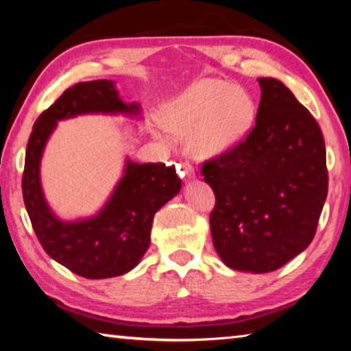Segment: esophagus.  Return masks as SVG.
<instances>
[{"label": "esophagus", "instance_id": "obj_1", "mask_svg": "<svg viewBox=\"0 0 351 351\" xmlns=\"http://www.w3.org/2000/svg\"><path fill=\"white\" fill-rule=\"evenodd\" d=\"M180 175L182 180H192V178H195V170L189 162H181L180 164Z\"/></svg>", "mask_w": 351, "mask_h": 351}]
</instances>
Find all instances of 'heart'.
<instances>
[{
	"mask_svg": "<svg viewBox=\"0 0 351 351\" xmlns=\"http://www.w3.org/2000/svg\"><path fill=\"white\" fill-rule=\"evenodd\" d=\"M255 117L252 99L240 88L204 79L178 97L164 114V127L186 138L195 156L213 158L232 150L246 138Z\"/></svg>",
	"mask_w": 351,
	"mask_h": 351,
	"instance_id": "1",
	"label": "heart"
}]
</instances>
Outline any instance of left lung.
<instances>
[{
    "label": "left lung",
    "instance_id": "1",
    "mask_svg": "<svg viewBox=\"0 0 351 351\" xmlns=\"http://www.w3.org/2000/svg\"><path fill=\"white\" fill-rule=\"evenodd\" d=\"M255 125L232 150L206 161L215 193L212 240L229 268L261 274L310 246L328 192L319 123L280 80L258 79Z\"/></svg>",
    "mask_w": 351,
    "mask_h": 351
}]
</instances>
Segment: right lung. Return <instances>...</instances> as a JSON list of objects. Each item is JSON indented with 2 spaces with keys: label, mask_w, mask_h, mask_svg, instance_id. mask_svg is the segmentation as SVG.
<instances>
[{
  "label": "right lung",
  "mask_w": 351,
  "mask_h": 351,
  "mask_svg": "<svg viewBox=\"0 0 351 351\" xmlns=\"http://www.w3.org/2000/svg\"><path fill=\"white\" fill-rule=\"evenodd\" d=\"M111 80L80 82L68 88L34 123L27 142L23 199L35 235L46 254L85 278H110L132 271L150 245L153 217L180 192L175 165L125 162V173L96 217L63 221L51 212L40 184V161L58 121L88 112L139 114Z\"/></svg>",
  "instance_id": "right-lung-1"
}]
</instances>
